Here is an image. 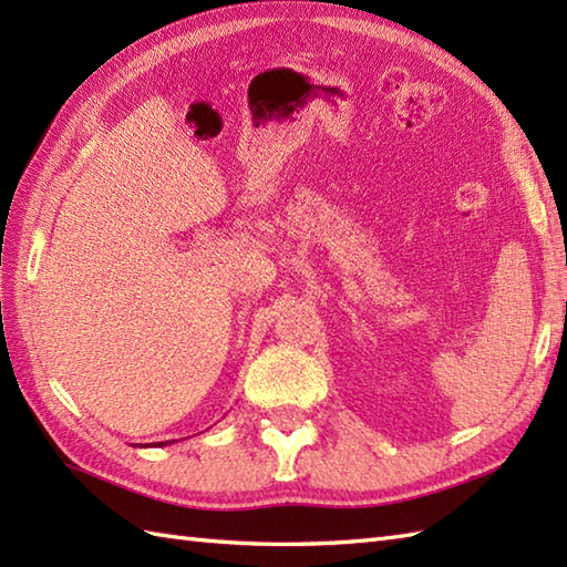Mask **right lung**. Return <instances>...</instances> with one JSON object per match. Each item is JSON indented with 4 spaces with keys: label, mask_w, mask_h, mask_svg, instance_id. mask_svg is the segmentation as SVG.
<instances>
[{
    "label": "right lung",
    "mask_w": 567,
    "mask_h": 567,
    "mask_svg": "<svg viewBox=\"0 0 567 567\" xmlns=\"http://www.w3.org/2000/svg\"><path fill=\"white\" fill-rule=\"evenodd\" d=\"M165 443H171V441H165ZM161 445H163V443H161Z\"/></svg>",
    "instance_id": "obj_1"
}]
</instances>
